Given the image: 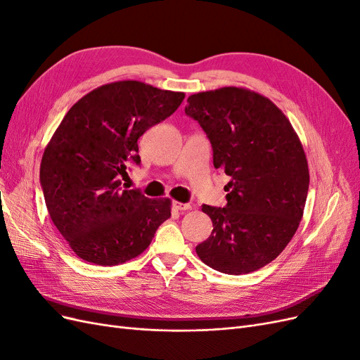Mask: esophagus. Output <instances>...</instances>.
<instances>
[{
  "instance_id": "1",
  "label": "esophagus",
  "mask_w": 360,
  "mask_h": 360,
  "mask_svg": "<svg viewBox=\"0 0 360 360\" xmlns=\"http://www.w3.org/2000/svg\"><path fill=\"white\" fill-rule=\"evenodd\" d=\"M172 207L176 210H180V212H186V210L192 209L191 204H184V202H180V201H172Z\"/></svg>"
}]
</instances>
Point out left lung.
I'll return each mask as SVG.
<instances>
[{"instance_id":"obj_1","label":"left lung","mask_w":360,"mask_h":360,"mask_svg":"<svg viewBox=\"0 0 360 360\" xmlns=\"http://www.w3.org/2000/svg\"><path fill=\"white\" fill-rule=\"evenodd\" d=\"M213 148V165L230 181L226 205H202L213 231L197 246L204 264L228 275L250 274L274 261L296 234L309 188L297 134L267 97L240 86L188 97Z\"/></svg>"}]
</instances>
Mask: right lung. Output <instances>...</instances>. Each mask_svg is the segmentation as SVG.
<instances>
[{
    "label": "right lung",
    "instance_id": "add662e5",
    "mask_svg": "<svg viewBox=\"0 0 360 360\" xmlns=\"http://www.w3.org/2000/svg\"><path fill=\"white\" fill-rule=\"evenodd\" d=\"M184 93L139 81L97 86L76 102L53 132L40 163V184L53 225L73 252L97 266L143 254L171 200L123 189L129 163L139 165L138 139L168 118Z\"/></svg>",
    "mask_w": 360,
    "mask_h": 360
}]
</instances>
